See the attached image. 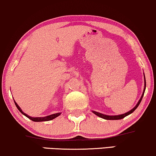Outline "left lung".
Returning <instances> with one entry per match:
<instances>
[{
    "label": "left lung",
    "instance_id": "left-lung-1",
    "mask_svg": "<svg viewBox=\"0 0 156 156\" xmlns=\"http://www.w3.org/2000/svg\"><path fill=\"white\" fill-rule=\"evenodd\" d=\"M146 78H145V75H144V91H143V93H142V95L141 98H140V100H139V102L136 104V105L133 107V109H131L130 111L124 113V114H122V115H104V114H102V113H100V112H95V111H92L93 112V113L95 114L98 117H100L101 118H102V119H107V120H118V119H123V118H124L125 117H126V116H128L130 115L133 112V111L135 110L138 107H139V105L140 103L141 102V100L142 98L144 97V93H145V90H146Z\"/></svg>",
    "mask_w": 156,
    "mask_h": 156
}]
</instances>
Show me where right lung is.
<instances>
[{
  "label": "right lung",
  "mask_w": 156,
  "mask_h": 156,
  "mask_svg": "<svg viewBox=\"0 0 156 156\" xmlns=\"http://www.w3.org/2000/svg\"><path fill=\"white\" fill-rule=\"evenodd\" d=\"M14 102H15V105H16L17 108L18 109V110H19L20 112H21L22 114H23V115H25V117H27V118H29L30 119H31L32 121H33V122H46V121H50V120H52V119H55L56 117H58V116L60 115L61 114V112H58V113L53 114V115H49V116H46V117H30V116L27 115V114H25V112H23V110H22L20 107H19V105L17 104L16 102H15V100H14Z\"/></svg>",
  "instance_id": "obj_1"
}]
</instances>
